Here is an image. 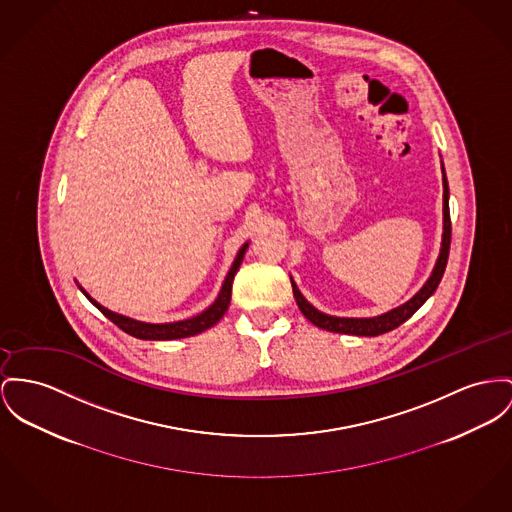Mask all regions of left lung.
Masks as SVG:
<instances>
[{"label":"left lung","instance_id":"obj_1","mask_svg":"<svg viewBox=\"0 0 512 512\" xmlns=\"http://www.w3.org/2000/svg\"><path fill=\"white\" fill-rule=\"evenodd\" d=\"M443 186V248H441L439 260H437V264H435V270L431 273V277L427 279V283L419 289V293H417L413 299H409L406 305L394 308V310H390V312H386V314H380V316H375V318H338V316L324 314V312H320V310H316V308L312 307L307 299L301 295V291L297 289V285L291 281L295 301H297V305L301 308V312L305 314V318L310 320L314 326L322 328V330L338 332V334H351V336H380V334H386V332L398 328L400 324H404L408 318H411V316L415 314V310L421 307V305L437 291V287H439V283H441V279H443L446 262H448L452 225H450V209H448V182H446V176H444V169Z\"/></svg>","mask_w":512,"mask_h":512}]
</instances>
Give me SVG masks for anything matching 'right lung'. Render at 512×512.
Listing matches in <instances>:
<instances>
[{
	"label": "right lung",
	"instance_id": "1",
	"mask_svg": "<svg viewBox=\"0 0 512 512\" xmlns=\"http://www.w3.org/2000/svg\"><path fill=\"white\" fill-rule=\"evenodd\" d=\"M248 244H244L235 258V264L231 268V272L227 273L225 277V283L221 287V293L219 297L215 299V303L209 308H205L202 314L194 316V318H188V320H180V322H171V324H147V322H137L132 320L128 316H122V314H116L108 308L101 307L95 299H91L83 289L85 297L99 308L103 312L104 316L108 320H112L120 330H124L126 334L139 338V340H180V338H190V336H196V334H202L207 328L215 326L223 314L227 312L229 303H231V291H233V279L239 272L240 262L244 258V252H246Z\"/></svg>",
	"mask_w": 512,
	"mask_h": 512
}]
</instances>
